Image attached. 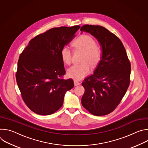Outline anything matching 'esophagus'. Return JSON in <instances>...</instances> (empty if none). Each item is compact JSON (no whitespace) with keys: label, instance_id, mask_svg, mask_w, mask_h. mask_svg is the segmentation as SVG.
<instances>
[{"label":"esophagus","instance_id":"obj_1","mask_svg":"<svg viewBox=\"0 0 148 148\" xmlns=\"http://www.w3.org/2000/svg\"><path fill=\"white\" fill-rule=\"evenodd\" d=\"M74 86H78V85H79V84H80V82H78V81H77V80H74Z\"/></svg>","mask_w":148,"mask_h":148}]
</instances>
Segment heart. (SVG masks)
I'll list each match as a JSON object with an SVG mask.
<instances>
[{
    "instance_id": "obj_1",
    "label": "heart",
    "mask_w": 148,
    "mask_h": 148,
    "mask_svg": "<svg viewBox=\"0 0 148 148\" xmlns=\"http://www.w3.org/2000/svg\"><path fill=\"white\" fill-rule=\"evenodd\" d=\"M73 46L75 49L84 51L81 64H76L70 67L67 70V75L70 78L75 80H80L88 75L91 68L88 61L92 66L97 64L102 57L101 48L97 45L96 41L89 35L83 34L78 37L74 42ZM60 55L62 61L67 64L71 62L72 53L69 46L62 47Z\"/></svg>"
}]
</instances>
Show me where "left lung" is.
Returning <instances> with one entry per match:
<instances>
[{
  "mask_svg": "<svg viewBox=\"0 0 148 148\" xmlns=\"http://www.w3.org/2000/svg\"><path fill=\"white\" fill-rule=\"evenodd\" d=\"M95 37L102 57L94 74L84 80L82 106L96 116L112 112L125 95L130 84L131 64L125 47L114 34L101 26L86 25L80 29Z\"/></svg>",
  "mask_w": 148,
  "mask_h": 148,
  "instance_id": "left-lung-1",
  "label": "left lung"
}]
</instances>
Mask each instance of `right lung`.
I'll return each mask as SVG.
<instances>
[{
    "mask_svg": "<svg viewBox=\"0 0 148 148\" xmlns=\"http://www.w3.org/2000/svg\"><path fill=\"white\" fill-rule=\"evenodd\" d=\"M80 26L51 29L32 39L21 53L16 81L27 106L41 115L52 114L63 104L66 92L74 87L66 74L60 51L75 37Z\"/></svg>",
    "mask_w": 148,
    "mask_h": 148,
    "instance_id": "1",
    "label": "right lung"
}]
</instances>
